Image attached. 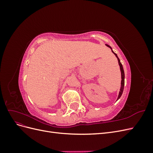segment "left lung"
Instances as JSON below:
<instances>
[{
  "label": "left lung",
  "instance_id": "8db88e82",
  "mask_svg": "<svg viewBox=\"0 0 153 153\" xmlns=\"http://www.w3.org/2000/svg\"><path fill=\"white\" fill-rule=\"evenodd\" d=\"M106 47H109L111 50H112V52H113V53L115 55V57H117V60H118V63H119V67H120V70H121V88H120V91H119V95H118V97H117V100H118L120 98H121V96L123 94V90H124V69H123V65L121 63V61H120V59H119V57H117V55L115 53V52H114V51L112 50V48H111V47H110L109 45H106Z\"/></svg>",
  "mask_w": 153,
  "mask_h": 153
}]
</instances>
